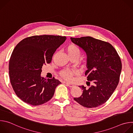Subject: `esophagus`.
Wrapping results in <instances>:
<instances>
[{
    "mask_svg": "<svg viewBox=\"0 0 133 133\" xmlns=\"http://www.w3.org/2000/svg\"><path fill=\"white\" fill-rule=\"evenodd\" d=\"M67 86H69V87H74V84H71V83H64Z\"/></svg>",
    "mask_w": 133,
    "mask_h": 133,
    "instance_id": "34e87169",
    "label": "esophagus"
}]
</instances>
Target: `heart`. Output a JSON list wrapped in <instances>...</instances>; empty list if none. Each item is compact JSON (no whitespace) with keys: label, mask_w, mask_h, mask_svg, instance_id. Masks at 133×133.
Listing matches in <instances>:
<instances>
[{"label":"heart","mask_w":133,"mask_h":133,"mask_svg":"<svg viewBox=\"0 0 133 133\" xmlns=\"http://www.w3.org/2000/svg\"><path fill=\"white\" fill-rule=\"evenodd\" d=\"M67 51L68 55L77 56L78 57L81 54V50L79 48L75 45H70L67 48ZM77 73V70L75 69L64 70L61 72V75L66 79L71 80L72 77Z\"/></svg>","instance_id":"b5f03b06"}]
</instances>
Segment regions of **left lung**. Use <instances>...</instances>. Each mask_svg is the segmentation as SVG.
Instances as JSON below:
<instances>
[{"instance_id": "8db88e82", "label": "left lung", "mask_w": 133, "mask_h": 133, "mask_svg": "<svg viewBox=\"0 0 133 133\" xmlns=\"http://www.w3.org/2000/svg\"><path fill=\"white\" fill-rule=\"evenodd\" d=\"M70 39L86 52L85 74L87 81L94 83L88 89L84 85L79 86L83 94L74 99L87 108L102 105L110 98L118 84L122 70L119 56L111 44L91 37H70Z\"/></svg>"}]
</instances>
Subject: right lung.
Listing matches in <instances>:
<instances>
[{
	"instance_id": "obj_1",
	"label": "right lung",
	"mask_w": 133,
	"mask_h": 133,
	"mask_svg": "<svg viewBox=\"0 0 133 133\" xmlns=\"http://www.w3.org/2000/svg\"><path fill=\"white\" fill-rule=\"evenodd\" d=\"M65 36H33L22 40L14 48L9 63L10 83L17 96L33 106L43 104L53 96L61 82L41 76L44 65L66 40Z\"/></svg>"
}]
</instances>
